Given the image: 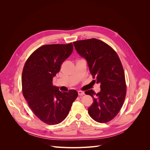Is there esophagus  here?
<instances>
[{"mask_svg":"<svg viewBox=\"0 0 150 150\" xmlns=\"http://www.w3.org/2000/svg\"><path fill=\"white\" fill-rule=\"evenodd\" d=\"M84 94V92L81 91H78V95H79V96H83Z\"/></svg>","mask_w":150,"mask_h":150,"instance_id":"obj_1","label":"esophagus"}]
</instances>
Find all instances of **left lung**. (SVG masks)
<instances>
[{
  "mask_svg": "<svg viewBox=\"0 0 150 150\" xmlns=\"http://www.w3.org/2000/svg\"><path fill=\"white\" fill-rule=\"evenodd\" d=\"M76 51L88 62L94 82L100 83L98 93L93 89L85 91L93 103L88 113L98 122L104 123L118 114L126 94L125 72L116 51L106 43L97 39L78 40L73 42Z\"/></svg>",
  "mask_w": 150,
  "mask_h": 150,
  "instance_id": "obj_1",
  "label": "left lung"
}]
</instances>
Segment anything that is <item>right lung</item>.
I'll use <instances>...</instances> for the list:
<instances>
[{"instance_id":"obj_1","label":"right lung","mask_w":150,"mask_h":150,"mask_svg":"<svg viewBox=\"0 0 150 150\" xmlns=\"http://www.w3.org/2000/svg\"><path fill=\"white\" fill-rule=\"evenodd\" d=\"M72 51V42L44 45L33 52L24 64L22 74L23 96L34 114L46 124L61 122L78 96L74 89L62 93L52 83Z\"/></svg>"}]
</instances>
